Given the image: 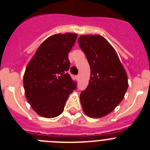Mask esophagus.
Here are the masks:
<instances>
[{
	"instance_id": "esophagus-1",
	"label": "esophagus",
	"mask_w": 150,
	"mask_h": 150,
	"mask_svg": "<svg viewBox=\"0 0 150 150\" xmlns=\"http://www.w3.org/2000/svg\"><path fill=\"white\" fill-rule=\"evenodd\" d=\"M79 77H80V76H79V75H77V76H76V79H79Z\"/></svg>"
}]
</instances>
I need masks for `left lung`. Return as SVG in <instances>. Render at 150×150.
<instances>
[{"mask_svg": "<svg viewBox=\"0 0 150 150\" xmlns=\"http://www.w3.org/2000/svg\"><path fill=\"white\" fill-rule=\"evenodd\" d=\"M91 69L87 88L80 94L84 112L91 118L107 116L122 100L128 86L127 74L116 51L100 35L78 39Z\"/></svg>", "mask_w": 150, "mask_h": 150, "instance_id": "left-lung-1", "label": "left lung"}]
</instances>
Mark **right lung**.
Returning <instances> with one entry per match:
<instances>
[{
	"instance_id": "add662e5",
	"label": "right lung",
	"mask_w": 150,
	"mask_h": 150,
	"mask_svg": "<svg viewBox=\"0 0 150 150\" xmlns=\"http://www.w3.org/2000/svg\"><path fill=\"white\" fill-rule=\"evenodd\" d=\"M76 37L73 33L51 36L41 43L28 64L23 78L26 99L40 116H59L69 95L76 88V83L67 72L68 53Z\"/></svg>"
}]
</instances>
